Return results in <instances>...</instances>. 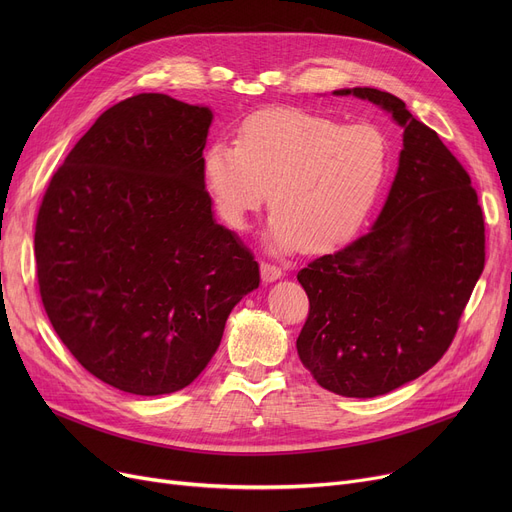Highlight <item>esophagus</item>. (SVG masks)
<instances>
[{"instance_id": "34e87169", "label": "esophagus", "mask_w": 512, "mask_h": 512, "mask_svg": "<svg viewBox=\"0 0 512 512\" xmlns=\"http://www.w3.org/2000/svg\"><path fill=\"white\" fill-rule=\"evenodd\" d=\"M282 276H284V274H282L280 267H276V265H272V263H261V280H263L265 284L276 282V280H280Z\"/></svg>"}]
</instances>
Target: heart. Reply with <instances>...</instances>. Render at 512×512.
<instances>
[{
	"label": "heart",
	"instance_id": "1",
	"mask_svg": "<svg viewBox=\"0 0 512 512\" xmlns=\"http://www.w3.org/2000/svg\"><path fill=\"white\" fill-rule=\"evenodd\" d=\"M388 166L390 143L380 126L274 107L242 122L236 145L211 143L201 174L232 230H249L270 191V249L328 253L361 230Z\"/></svg>",
	"mask_w": 512,
	"mask_h": 512
}]
</instances>
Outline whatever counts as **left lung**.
I'll use <instances>...</instances> for the list:
<instances>
[{
    "instance_id": "left-lung-1",
    "label": "left lung",
    "mask_w": 512,
    "mask_h": 512,
    "mask_svg": "<svg viewBox=\"0 0 512 512\" xmlns=\"http://www.w3.org/2000/svg\"><path fill=\"white\" fill-rule=\"evenodd\" d=\"M334 95L382 107L402 128V151L371 230L299 272L309 317L297 351L321 388L373 398L448 351L486 263V228L469 174L405 101L371 87Z\"/></svg>"
}]
</instances>
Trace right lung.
<instances>
[{
  "mask_svg": "<svg viewBox=\"0 0 512 512\" xmlns=\"http://www.w3.org/2000/svg\"><path fill=\"white\" fill-rule=\"evenodd\" d=\"M213 114L164 93L103 112L37 215L39 292L74 359L122 392L186 388L259 265L213 218L201 159Z\"/></svg>",
  "mask_w": 512,
  "mask_h": 512,
  "instance_id": "right-lung-1",
  "label": "right lung"
}]
</instances>
